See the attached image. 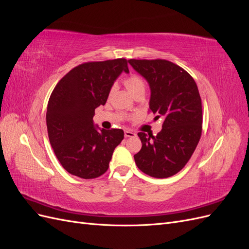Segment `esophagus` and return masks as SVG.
<instances>
[{
	"mask_svg": "<svg viewBox=\"0 0 249 249\" xmlns=\"http://www.w3.org/2000/svg\"><path fill=\"white\" fill-rule=\"evenodd\" d=\"M135 136H136V133H134L133 131H130V130H125V131H124V137H125V138L135 137Z\"/></svg>",
	"mask_w": 249,
	"mask_h": 249,
	"instance_id": "obj_1",
	"label": "esophagus"
}]
</instances>
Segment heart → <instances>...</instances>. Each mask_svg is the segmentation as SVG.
I'll use <instances>...</instances> for the list:
<instances>
[{"label": "heart", "instance_id": "b5f03b06", "mask_svg": "<svg viewBox=\"0 0 249 249\" xmlns=\"http://www.w3.org/2000/svg\"><path fill=\"white\" fill-rule=\"evenodd\" d=\"M124 84L127 89V91L132 95H135L137 93H144V82H143V80L140 77L136 76V74H131V76L125 78L124 81Z\"/></svg>", "mask_w": 249, "mask_h": 249}]
</instances>
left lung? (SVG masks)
<instances>
[{"mask_svg": "<svg viewBox=\"0 0 249 249\" xmlns=\"http://www.w3.org/2000/svg\"><path fill=\"white\" fill-rule=\"evenodd\" d=\"M129 63L148 83L149 111L155 119H164L157 136L138 133L142 147L134 155L135 163L149 177H172L189 161L201 136L197 85L185 70L167 60L130 59Z\"/></svg>", "mask_w": 249, "mask_h": 249, "instance_id": "8db88e82", "label": "left lung"}]
</instances>
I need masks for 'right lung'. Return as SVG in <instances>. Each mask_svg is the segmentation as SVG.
Segmentation results:
<instances>
[{
	"label": "right lung",
	"instance_id": "add662e5",
	"mask_svg": "<svg viewBox=\"0 0 249 249\" xmlns=\"http://www.w3.org/2000/svg\"><path fill=\"white\" fill-rule=\"evenodd\" d=\"M129 73L125 59L87 62L74 67L58 82L50 96L47 126L50 143L63 168L81 178L104 175L122 129L94 125V110L106 104L119 74Z\"/></svg>",
	"mask_w": 249,
	"mask_h": 249
}]
</instances>
